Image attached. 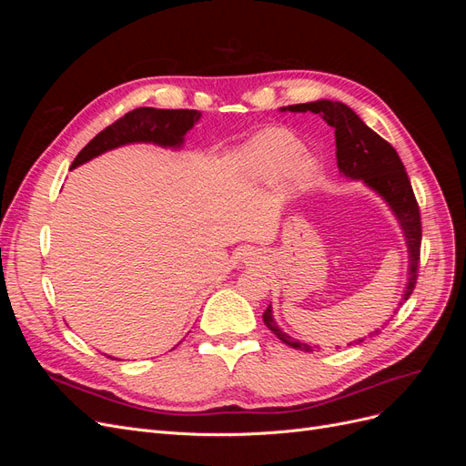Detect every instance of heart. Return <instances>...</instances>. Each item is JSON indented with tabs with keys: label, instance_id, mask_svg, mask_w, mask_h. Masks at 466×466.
Instances as JSON below:
<instances>
[{
	"label": "heart",
	"instance_id": "1",
	"mask_svg": "<svg viewBox=\"0 0 466 466\" xmlns=\"http://www.w3.org/2000/svg\"><path fill=\"white\" fill-rule=\"evenodd\" d=\"M284 144L274 142L272 137H258L257 144L248 149V157L245 161V171L248 178H266L270 175L274 165L281 163V157H284ZM243 167V165H241Z\"/></svg>",
	"mask_w": 466,
	"mask_h": 466
}]
</instances>
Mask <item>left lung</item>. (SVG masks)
Segmentation results:
<instances>
[{
    "label": "left lung",
    "mask_w": 466,
    "mask_h": 466,
    "mask_svg": "<svg viewBox=\"0 0 466 466\" xmlns=\"http://www.w3.org/2000/svg\"><path fill=\"white\" fill-rule=\"evenodd\" d=\"M327 104L329 105V113L326 112ZM307 108L311 112H317V115L329 116V124L334 126L336 165L340 177H344L346 180L361 182L365 190L379 196V200L387 208H390V214L394 221H397L406 260V278L400 291L402 305L406 298H410V293L414 291L416 286V270L420 258V211L410 180L406 178L404 168L399 165V155L397 151L390 149L385 139L379 137L350 106H344L342 103L332 105L330 101H317L309 103V106L303 105V110ZM389 152L391 153L393 159V171L390 176L388 175L386 168ZM262 320L268 329L278 334V338L286 340V344L299 350H311V344H309L305 338H298L291 330L288 332L284 330V327H279L272 305H268Z\"/></svg>",
    "instance_id": "1"
}]
</instances>
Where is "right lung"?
<instances>
[{
  "label": "right lung",
  "mask_w": 466,
  "mask_h": 466,
  "mask_svg": "<svg viewBox=\"0 0 466 466\" xmlns=\"http://www.w3.org/2000/svg\"><path fill=\"white\" fill-rule=\"evenodd\" d=\"M202 118L200 110H161V108H136L128 112L124 118L116 120L106 130L95 136L91 142L81 149L72 167L86 163L96 155H101L112 147H118L124 144H132L136 139H173V136L166 137L168 134H175L178 137L177 147L185 142V136L194 128L198 120ZM154 132L151 133L150 130Z\"/></svg>",
  "instance_id": "obj_1"
}]
</instances>
